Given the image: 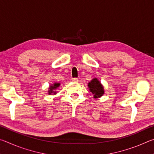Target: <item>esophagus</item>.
<instances>
[{"label":"esophagus","mask_w":154,"mask_h":154,"mask_svg":"<svg viewBox=\"0 0 154 154\" xmlns=\"http://www.w3.org/2000/svg\"><path fill=\"white\" fill-rule=\"evenodd\" d=\"M72 82H75V83H76V82H79V79H78L77 78H72Z\"/></svg>","instance_id":"esophagus-1"}]
</instances>
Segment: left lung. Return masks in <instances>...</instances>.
Segmentation results:
<instances>
[{"label":"left lung","instance_id":"1","mask_svg":"<svg viewBox=\"0 0 154 154\" xmlns=\"http://www.w3.org/2000/svg\"><path fill=\"white\" fill-rule=\"evenodd\" d=\"M88 87L90 92L93 94L94 98L95 99L100 98L105 94L104 86L96 77L94 78L88 83Z\"/></svg>","mask_w":154,"mask_h":154}]
</instances>
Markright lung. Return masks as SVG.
Segmentation results:
<instances>
[{
	"label": "right lung",
	"mask_w": 154,
	"mask_h": 154,
	"mask_svg": "<svg viewBox=\"0 0 154 154\" xmlns=\"http://www.w3.org/2000/svg\"><path fill=\"white\" fill-rule=\"evenodd\" d=\"M60 83H57L55 82L53 84H51L49 85V90H48V94L50 95V94H53V95H55L57 94L56 92V90L58 89V88L60 87Z\"/></svg>",
	"instance_id": "right-lung-1"
}]
</instances>
